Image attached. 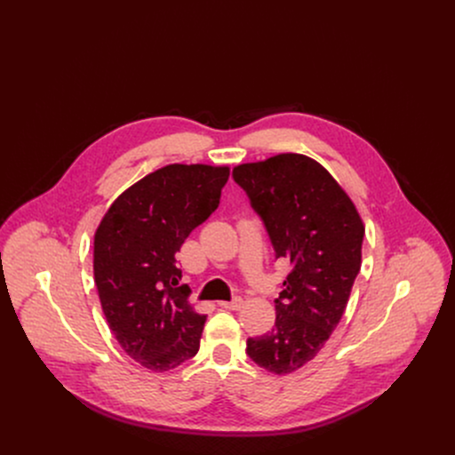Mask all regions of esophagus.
Wrapping results in <instances>:
<instances>
[{
  "mask_svg": "<svg viewBox=\"0 0 455 455\" xmlns=\"http://www.w3.org/2000/svg\"><path fill=\"white\" fill-rule=\"evenodd\" d=\"M220 306L225 307V309H234V311H237V309H241V306H243V299H241V297H234L232 300H223V302H220Z\"/></svg>",
  "mask_w": 455,
  "mask_h": 455,
  "instance_id": "esophagus-1",
  "label": "esophagus"
}]
</instances>
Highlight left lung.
<instances>
[{
    "label": "left lung",
    "mask_w": 455,
    "mask_h": 455,
    "mask_svg": "<svg viewBox=\"0 0 455 455\" xmlns=\"http://www.w3.org/2000/svg\"><path fill=\"white\" fill-rule=\"evenodd\" d=\"M235 183L263 220L275 257L291 265L275 299L272 331L246 355L274 374L313 360L346 311L362 267V218L337 180L309 156L275 155L234 167Z\"/></svg>",
    "instance_id": "obj_1"
}]
</instances>
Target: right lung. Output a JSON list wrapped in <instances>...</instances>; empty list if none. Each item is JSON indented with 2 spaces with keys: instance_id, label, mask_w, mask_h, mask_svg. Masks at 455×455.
<instances>
[{
  "instance_id": "add662e5",
  "label": "right lung",
  "mask_w": 455,
  "mask_h": 455,
  "mask_svg": "<svg viewBox=\"0 0 455 455\" xmlns=\"http://www.w3.org/2000/svg\"><path fill=\"white\" fill-rule=\"evenodd\" d=\"M228 167L165 165L125 188L93 241L100 306L120 347L164 372L200 349L207 315L188 304L176 253L220 205Z\"/></svg>"
}]
</instances>
